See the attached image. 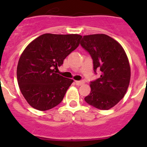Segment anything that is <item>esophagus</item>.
<instances>
[{
  "label": "esophagus",
  "mask_w": 147,
  "mask_h": 147,
  "mask_svg": "<svg viewBox=\"0 0 147 147\" xmlns=\"http://www.w3.org/2000/svg\"><path fill=\"white\" fill-rule=\"evenodd\" d=\"M84 83V80H80V81H75V84L77 85H82Z\"/></svg>",
  "instance_id": "esophagus-1"
}]
</instances>
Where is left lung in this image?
Listing matches in <instances>:
<instances>
[{
    "mask_svg": "<svg viewBox=\"0 0 147 147\" xmlns=\"http://www.w3.org/2000/svg\"><path fill=\"white\" fill-rule=\"evenodd\" d=\"M80 45L93 61L94 73L100 77L90 82L91 92L84 100L91 106L107 110L115 106L126 94L131 76L129 63L117 41L105 34L83 36Z\"/></svg>",
    "mask_w": 147,
    "mask_h": 147,
    "instance_id": "1",
    "label": "left lung"
}]
</instances>
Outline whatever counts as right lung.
<instances>
[{"label": "right lung", "mask_w": 147, "mask_h": 147, "mask_svg": "<svg viewBox=\"0 0 147 147\" xmlns=\"http://www.w3.org/2000/svg\"><path fill=\"white\" fill-rule=\"evenodd\" d=\"M78 34L45 33L30 42L22 53L17 67V79L23 97L40 111L55 107L63 101L73 80L56 73L67 55L78 47Z\"/></svg>", "instance_id": "add662e5"}]
</instances>
